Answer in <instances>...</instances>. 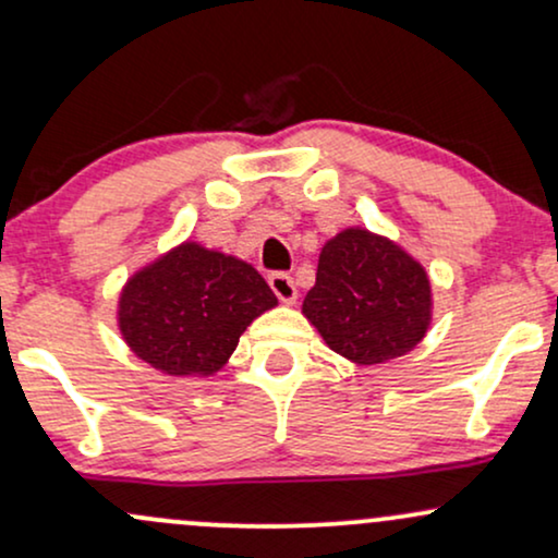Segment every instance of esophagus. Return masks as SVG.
Wrapping results in <instances>:
<instances>
[{
  "label": "esophagus",
  "mask_w": 558,
  "mask_h": 558,
  "mask_svg": "<svg viewBox=\"0 0 558 558\" xmlns=\"http://www.w3.org/2000/svg\"><path fill=\"white\" fill-rule=\"evenodd\" d=\"M267 283H270L272 293L283 301V304H293V301H296V283H293V278L288 272H272L270 278H267Z\"/></svg>",
  "instance_id": "1"
}]
</instances>
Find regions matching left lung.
Returning <instances> with one entry per match:
<instances>
[{
    "label": "left lung",
    "mask_w": 558,
    "mask_h": 558,
    "mask_svg": "<svg viewBox=\"0 0 558 558\" xmlns=\"http://www.w3.org/2000/svg\"><path fill=\"white\" fill-rule=\"evenodd\" d=\"M304 317L336 354L383 364L425 338L433 319L430 278L386 235L345 228L325 243Z\"/></svg>",
    "instance_id": "8db88e82"
}]
</instances>
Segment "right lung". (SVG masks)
I'll list each match as a JSON object with an SVG mask.
<instances>
[{"instance_id":"1","label":"right lung","mask_w":558,"mask_h":558,"mask_svg":"<svg viewBox=\"0 0 558 558\" xmlns=\"http://www.w3.org/2000/svg\"><path fill=\"white\" fill-rule=\"evenodd\" d=\"M278 304L243 259L185 241L128 278L118 328L138 360L172 377L222 369L241 332Z\"/></svg>"}]
</instances>
